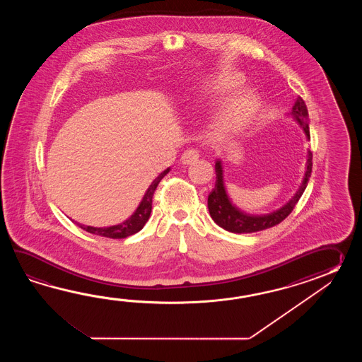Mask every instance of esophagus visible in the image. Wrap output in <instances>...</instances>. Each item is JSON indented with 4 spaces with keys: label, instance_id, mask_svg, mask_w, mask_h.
I'll return each instance as SVG.
<instances>
[{
    "label": "esophagus",
    "instance_id": "esophagus-1",
    "mask_svg": "<svg viewBox=\"0 0 362 362\" xmlns=\"http://www.w3.org/2000/svg\"><path fill=\"white\" fill-rule=\"evenodd\" d=\"M199 151L197 148H189L181 156V162L184 164H192L199 159Z\"/></svg>",
    "mask_w": 362,
    "mask_h": 362
}]
</instances>
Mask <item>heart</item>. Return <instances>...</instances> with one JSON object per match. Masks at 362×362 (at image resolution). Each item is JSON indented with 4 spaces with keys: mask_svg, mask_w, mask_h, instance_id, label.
I'll return each mask as SVG.
<instances>
[{
    "mask_svg": "<svg viewBox=\"0 0 362 362\" xmlns=\"http://www.w3.org/2000/svg\"><path fill=\"white\" fill-rule=\"evenodd\" d=\"M231 83L238 84V78H223V85ZM259 107V100L255 93L250 90L231 94L223 103L218 117V132L221 134H230L239 131L252 120Z\"/></svg>",
    "mask_w": 362,
    "mask_h": 362,
    "instance_id": "1",
    "label": "heart"
}]
</instances>
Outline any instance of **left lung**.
Listing matches in <instances>:
<instances>
[{
    "instance_id": "1",
    "label": "left lung",
    "mask_w": 362,
    "mask_h": 362,
    "mask_svg": "<svg viewBox=\"0 0 362 362\" xmlns=\"http://www.w3.org/2000/svg\"><path fill=\"white\" fill-rule=\"evenodd\" d=\"M291 115L296 117V120L303 125V129L305 132L308 139H310L309 125L307 124L308 108L305 106V102L303 100L301 97H298V100H295ZM312 158H313V154L309 151L305 177H304V181H303L299 192H296V195L286 204L285 207L265 216L246 215V214L240 212L239 209L231 204L230 200L228 199V195L225 192V187H223L221 163L216 162L215 189L209 192V195H208L209 215L214 218V221L225 230L231 231V233H239V234L265 230V229H269V228H273L278 223H282L286 217L293 212V208L298 204L303 192L307 187L308 180L310 177L312 167H313Z\"/></svg>"
}]
</instances>
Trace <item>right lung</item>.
Returning a JSON list of instances; mask_svg holds the SVG:
<instances>
[{
    "label": "right lung",
    "instance_id": "add662e5",
    "mask_svg": "<svg viewBox=\"0 0 362 362\" xmlns=\"http://www.w3.org/2000/svg\"><path fill=\"white\" fill-rule=\"evenodd\" d=\"M168 172H170V168H167L158 177L155 178L154 182L150 185V187L147 189L146 194H145V197L141 202L139 208L136 209V212L127 221L119 223V225H114V226H108V228H93V226H85L81 223H77V225L83 230L92 233L95 235H100V237H106V238L123 239L129 237L132 234H136L137 231L144 228V225L148 220L150 214H151V206H153V197H154L155 190H156L159 182L162 181L163 177Z\"/></svg>",
    "mask_w": 362,
    "mask_h": 362
}]
</instances>
